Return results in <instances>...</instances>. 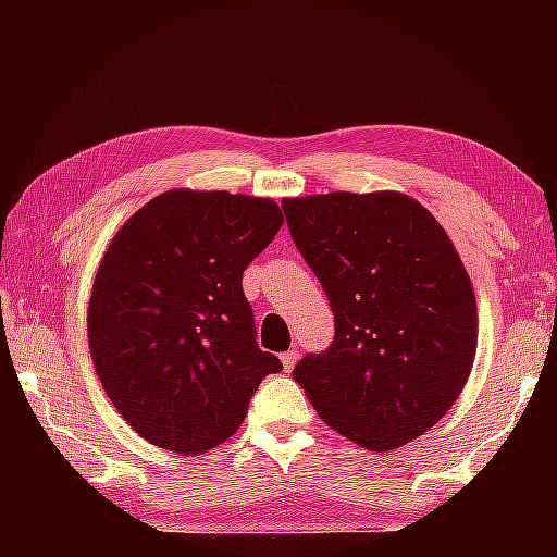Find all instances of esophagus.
Segmentation results:
<instances>
[{"label":"esophagus","instance_id":"34e87169","mask_svg":"<svg viewBox=\"0 0 557 557\" xmlns=\"http://www.w3.org/2000/svg\"><path fill=\"white\" fill-rule=\"evenodd\" d=\"M280 358H282V366H285V371H292V369H295L299 354L295 351V348H292V351H285Z\"/></svg>","mask_w":557,"mask_h":557}]
</instances>
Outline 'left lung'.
I'll list each match as a JSON object with an SVG mask.
<instances>
[{
	"label": "left lung",
	"instance_id": "left-lung-1",
	"mask_svg": "<svg viewBox=\"0 0 557 557\" xmlns=\"http://www.w3.org/2000/svg\"><path fill=\"white\" fill-rule=\"evenodd\" d=\"M282 211L336 326L292 375L338 435L398 449L445 418L474 366L476 299L455 245L398 191L301 196Z\"/></svg>",
	"mask_w": 557,
	"mask_h": 557
}]
</instances>
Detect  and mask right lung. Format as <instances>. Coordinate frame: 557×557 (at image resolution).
I'll return each mask as SVG.
<instances>
[{
	"label": "right lung",
	"mask_w": 557,
	"mask_h": 557,
	"mask_svg": "<svg viewBox=\"0 0 557 557\" xmlns=\"http://www.w3.org/2000/svg\"><path fill=\"white\" fill-rule=\"evenodd\" d=\"M275 201L172 188L117 231L88 305V344L108 398L152 445L201 455L228 440L260 381L243 272L282 225Z\"/></svg>",
	"instance_id": "1"
}]
</instances>
